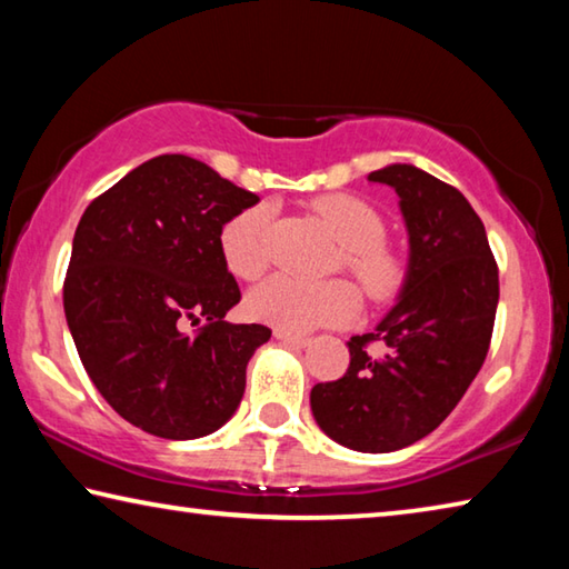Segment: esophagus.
Returning <instances> with one entry per match:
<instances>
[{
    "instance_id": "1",
    "label": "esophagus",
    "mask_w": 569,
    "mask_h": 569,
    "mask_svg": "<svg viewBox=\"0 0 569 569\" xmlns=\"http://www.w3.org/2000/svg\"><path fill=\"white\" fill-rule=\"evenodd\" d=\"M273 336H276V339L281 341V343L293 346V349H303V346H308L306 336H296V333H288V331H281V329H276Z\"/></svg>"
}]
</instances>
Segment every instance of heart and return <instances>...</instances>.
Instances as JSON below:
<instances>
[{"label":"heart","instance_id":"b5f03b06","mask_svg":"<svg viewBox=\"0 0 569 569\" xmlns=\"http://www.w3.org/2000/svg\"><path fill=\"white\" fill-rule=\"evenodd\" d=\"M313 210L343 246L341 258L359 286L373 301H383L401 283V263L383 246L387 223L377 208L359 196L333 192L313 203ZM273 206L256 203L226 220L220 228V253L228 271L253 281L268 268V233ZM250 319L288 333H308L321 326H341L359 311V293L346 281L306 283L291 276H273L248 293Z\"/></svg>","mask_w":569,"mask_h":569}]
</instances>
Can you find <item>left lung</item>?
I'll return each mask as SVG.
<instances>
[{"instance_id":"8db88e82","label":"left lung","mask_w":569,"mask_h":569,"mask_svg":"<svg viewBox=\"0 0 569 569\" xmlns=\"http://www.w3.org/2000/svg\"><path fill=\"white\" fill-rule=\"evenodd\" d=\"M391 186L409 230V271L377 331L351 336L341 379L316 383V423L339 445L383 455L445 421L487 359L499 271L487 230L457 188L413 166L373 170ZM381 340L385 353L368 351Z\"/></svg>"}]
</instances>
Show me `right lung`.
I'll list each match as a JSON object with an SVG mask.
<instances>
[{"mask_svg": "<svg viewBox=\"0 0 569 569\" xmlns=\"http://www.w3.org/2000/svg\"><path fill=\"white\" fill-rule=\"evenodd\" d=\"M256 203L206 162L158 156L94 198L74 230L62 298L77 353L104 401L152 437L223 427L271 339L261 323L226 321L240 288L220 228Z\"/></svg>", "mask_w": 569, "mask_h": 569, "instance_id": "add662e5", "label": "right lung"}]
</instances>
